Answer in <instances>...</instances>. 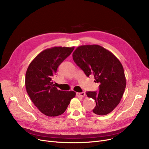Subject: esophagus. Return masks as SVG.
Segmentation results:
<instances>
[{
  "instance_id": "esophagus-1",
  "label": "esophagus",
  "mask_w": 149,
  "mask_h": 149,
  "mask_svg": "<svg viewBox=\"0 0 149 149\" xmlns=\"http://www.w3.org/2000/svg\"><path fill=\"white\" fill-rule=\"evenodd\" d=\"M79 95L81 97H84L85 95H86V93L84 92H80L79 93Z\"/></svg>"
}]
</instances>
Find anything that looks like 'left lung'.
Masks as SVG:
<instances>
[{
    "instance_id": "1",
    "label": "left lung",
    "mask_w": 149,
    "mask_h": 149,
    "mask_svg": "<svg viewBox=\"0 0 149 149\" xmlns=\"http://www.w3.org/2000/svg\"><path fill=\"white\" fill-rule=\"evenodd\" d=\"M72 57L86 75L94 76V81L100 83L98 92H86L88 97L95 100L93 112L98 115L111 113L120 103L126 86L120 60L111 52L97 45L80 46Z\"/></svg>"
}]
</instances>
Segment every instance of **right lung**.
Here are the masks:
<instances>
[{
	"mask_svg": "<svg viewBox=\"0 0 149 149\" xmlns=\"http://www.w3.org/2000/svg\"><path fill=\"white\" fill-rule=\"evenodd\" d=\"M74 47H52L40 54L29 64L25 76V86L31 101L42 113L57 116L63 113L76 93L58 90L53 84L58 66Z\"/></svg>",
	"mask_w": 149,
	"mask_h": 149,
	"instance_id": "add662e5",
	"label": "right lung"
}]
</instances>
